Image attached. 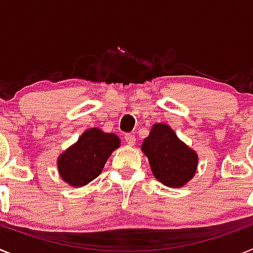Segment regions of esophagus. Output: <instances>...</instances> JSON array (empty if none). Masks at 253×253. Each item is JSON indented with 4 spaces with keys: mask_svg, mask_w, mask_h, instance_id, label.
I'll return each mask as SVG.
<instances>
[{
    "mask_svg": "<svg viewBox=\"0 0 253 253\" xmlns=\"http://www.w3.org/2000/svg\"><path fill=\"white\" fill-rule=\"evenodd\" d=\"M124 141H125V143L128 144V146H134L135 144V137L133 134H125V137H124Z\"/></svg>",
    "mask_w": 253,
    "mask_h": 253,
    "instance_id": "34e87169",
    "label": "esophagus"
}]
</instances>
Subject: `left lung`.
Wrapping results in <instances>:
<instances>
[{
    "label": "left lung",
    "mask_w": 253,
    "mask_h": 253,
    "mask_svg": "<svg viewBox=\"0 0 253 253\" xmlns=\"http://www.w3.org/2000/svg\"><path fill=\"white\" fill-rule=\"evenodd\" d=\"M142 151L148 157L155 178L168 187H183L196 174L197 153L180 141L169 125L153 124Z\"/></svg>",
    "instance_id": "left-lung-1"
}]
</instances>
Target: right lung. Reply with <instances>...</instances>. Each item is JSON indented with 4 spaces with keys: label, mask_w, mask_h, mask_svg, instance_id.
Listing matches in <instances>:
<instances>
[{
    "label": "right lung",
    "mask_w": 253,
    "mask_h": 253,
    "mask_svg": "<svg viewBox=\"0 0 253 253\" xmlns=\"http://www.w3.org/2000/svg\"><path fill=\"white\" fill-rule=\"evenodd\" d=\"M119 146L120 139L114 133L88 129L57 159L60 176L71 187L88 184L100 175L110 155Z\"/></svg>",
    "instance_id": "1"
}]
</instances>
